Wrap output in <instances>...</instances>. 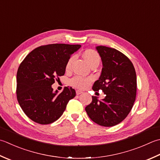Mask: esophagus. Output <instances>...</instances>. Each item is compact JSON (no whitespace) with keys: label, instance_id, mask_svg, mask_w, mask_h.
<instances>
[{"label":"esophagus","instance_id":"obj_1","mask_svg":"<svg viewBox=\"0 0 160 160\" xmlns=\"http://www.w3.org/2000/svg\"><path fill=\"white\" fill-rule=\"evenodd\" d=\"M83 93V92L82 90H79V89H77L76 90V94L77 95H80V94H81V93Z\"/></svg>","mask_w":160,"mask_h":160}]
</instances>
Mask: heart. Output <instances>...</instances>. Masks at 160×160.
I'll return each instance as SVG.
<instances>
[{
    "label": "heart",
    "mask_w": 160,
    "mask_h": 160,
    "mask_svg": "<svg viewBox=\"0 0 160 160\" xmlns=\"http://www.w3.org/2000/svg\"><path fill=\"white\" fill-rule=\"evenodd\" d=\"M83 57L85 59V61L87 62V64L90 66L94 64V63H98L100 62V57L98 53L92 49L87 50L83 53ZM74 59V56H72L71 58H69L67 64V68H70L72 62H73ZM92 79L90 78H82L81 76H76L74 77L73 79L71 80V84L75 87L79 89H84L87 88L89 84Z\"/></svg>",
    "instance_id": "1"
}]
</instances>
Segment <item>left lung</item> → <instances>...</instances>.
Instances as JSON below:
<instances>
[{"instance_id": "1", "label": "left lung", "mask_w": 160, "mask_h": 160, "mask_svg": "<svg viewBox=\"0 0 160 160\" xmlns=\"http://www.w3.org/2000/svg\"><path fill=\"white\" fill-rule=\"evenodd\" d=\"M96 49L102 68L92 89H102L105 96L102 101L92 96L85 110L96 123L112 127L123 121L132 108L137 93L136 72L131 61L120 51L103 46Z\"/></svg>"}]
</instances>
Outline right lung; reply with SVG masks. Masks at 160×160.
<instances>
[{"label":"right lung","instance_id":"right-lung-1","mask_svg":"<svg viewBox=\"0 0 160 160\" xmlns=\"http://www.w3.org/2000/svg\"><path fill=\"white\" fill-rule=\"evenodd\" d=\"M80 45L54 43L34 49L21 62L17 74V96L24 113L37 123L46 125L57 121L69 100L76 96L72 87H64L58 94L51 85L64 76L71 55Z\"/></svg>","mask_w":160,"mask_h":160}]
</instances>
